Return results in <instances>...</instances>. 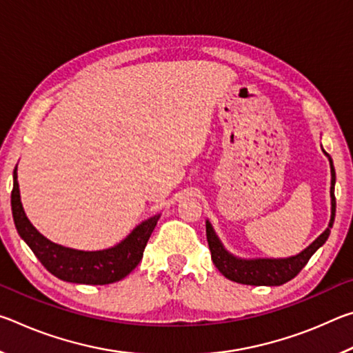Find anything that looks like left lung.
Listing matches in <instances>:
<instances>
[{
  "label": "left lung",
  "mask_w": 353,
  "mask_h": 353,
  "mask_svg": "<svg viewBox=\"0 0 353 353\" xmlns=\"http://www.w3.org/2000/svg\"><path fill=\"white\" fill-rule=\"evenodd\" d=\"M328 160H330V168H332V188H330L332 218H330V224H328V229L324 232V234H321L305 250H302L299 255L290 256V259H283V260H270V259L240 260V259H235L234 255H230L223 248V244H221V241L218 240V236L214 235L210 223L207 221L205 232H207L208 248H210V252H212V260L214 263V266L218 268V271L223 274L224 277L232 280V282L243 283V285L279 286V285L290 282L291 279H294L297 274L302 271V268L307 265L308 260L312 259V255L327 241L328 235H330L333 221H334V212H336V199H334V168H333V162H332L330 155H328Z\"/></svg>",
  "instance_id": "left-lung-1"
}]
</instances>
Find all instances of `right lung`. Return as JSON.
<instances>
[{
    "label": "right lung",
    "mask_w": 353,
    "mask_h": 353,
    "mask_svg": "<svg viewBox=\"0 0 353 353\" xmlns=\"http://www.w3.org/2000/svg\"><path fill=\"white\" fill-rule=\"evenodd\" d=\"M10 204L17 232L31 248L41 265L57 279L83 285L113 283L132 272L140 263L143 250L160 218V214H155L141 223L126 240L117 244L115 248L97 250V252H83V250L63 248L50 241L29 223L20 201L17 166L14 170Z\"/></svg>",
    "instance_id": "right-lung-1"
}]
</instances>
